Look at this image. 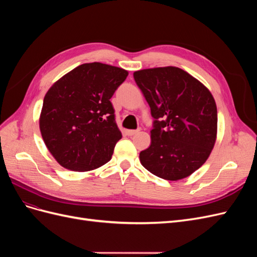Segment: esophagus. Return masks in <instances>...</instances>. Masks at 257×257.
<instances>
[{"label": "esophagus", "instance_id": "34e87169", "mask_svg": "<svg viewBox=\"0 0 257 257\" xmlns=\"http://www.w3.org/2000/svg\"><path fill=\"white\" fill-rule=\"evenodd\" d=\"M139 132H141V128H138V130H128V131H126V134L128 136H134V135L138 134Z\"/></svg>", "mask_w": 257, "mask_h": 257}]
</instances>
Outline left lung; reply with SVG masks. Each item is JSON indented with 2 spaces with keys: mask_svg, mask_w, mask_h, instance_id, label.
I'll return each mask as SVG.
<instances>
[{
  "mask_svg": "<svg viewBox=\"0 0 257 257\" xmlns=\"http://www.w3.org/2000/svg\"><path fill=\"white\" fill-rule=\"evenodd\" d=\"M150 106L151 145L139 153L142 165L162 179L189 177L209 158L216 138L217 111L205 85L183 69L167 66L134 73Z\"/></svg>",
  "mask_w": 257,
  "mask_h": 257,
  "instance_id": "left-lung-1",
  "label": "left lung"
}]
</instances>
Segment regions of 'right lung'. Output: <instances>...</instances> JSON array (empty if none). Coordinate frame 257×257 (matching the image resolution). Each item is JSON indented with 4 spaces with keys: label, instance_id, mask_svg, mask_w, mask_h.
I'll use <instances>...</instances> for the list:
<instances>
[{
    "label": "right lung",
    "instance_id": "1",
    "mask_svg": "<svg viewBox=\"0 0 257 257\" xmlns=\"http://www.w3.org/2000/svg\"><path fill=\"white\" fill-rule=\"evenodd\" d=\"M127 75L120 67L85 63L46 93L40 128L46 147L61 166L88 172L110 161L122 137L110 98Z\"/></svg>",
    "mask_w": 257,
    "mask_h": 257
}]
</instances>
